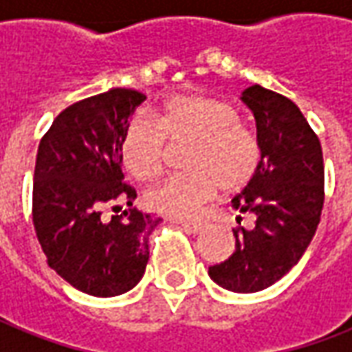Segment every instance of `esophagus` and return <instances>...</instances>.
Returning a JSON list of instances; mask_svg holds the SVG:
<instances>
[{
    "instance_id": "obj_1",
    "label": "esophagus",
    "mask_w": 352,
    "mask_h": 352,
    "mask_svg": "<svg viewBox=\"0 0 352 352\" xmlns=\"http://www.w3.org/2000/svg\"><path fill=\"white\" fill-rule=\"evenodd\" d=\"M175 223H179V226L183 227L185 231H188V233H198V231H202V227H204L202 221H175Z\"/></svg>"
}]
</instances>
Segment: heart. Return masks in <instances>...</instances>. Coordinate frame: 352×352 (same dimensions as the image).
<instances>
[{"instance_id":"b5f03b06","label":"heart","mask_w":352,"mask_h":352,"mask_svg":"<svg viewBox=\"0 0 352 352\" xmlns=\"http://www.w3.org/2000/svg\"><path fill=\"white\" fill-rule=\"evenodd\" d=\"M166 140H192V146L185 162L190 171L167 177L146 192V206L164 216H195L219 186L227 192L243 188L260 166L256 135L239 121L235 106L212 96H175L157 109L156 121L131 119L121 138L126 169L142 181L156 177L166 164Z\"/></svg>"}]
</instances>
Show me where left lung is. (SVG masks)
<instances>
[{"label":"left lung","mask_w":352,"mask_h":352,"mask_svg":"<svg viewBox=\"0 0 352 352\" xmlns=\"http://www.w3.org/2000/svg\"><path fill=\"white\" fill-rule=\"evenodd\" d=\"M241 100L256 121L260 166L231 204L254 217V226L233 229L235 252L208 274L227 291L256 293L285 276L316 233L324 157L316 133L289 98L254 85Z\"/></svg>","instance_id":"8db88e82"}]
</instances>
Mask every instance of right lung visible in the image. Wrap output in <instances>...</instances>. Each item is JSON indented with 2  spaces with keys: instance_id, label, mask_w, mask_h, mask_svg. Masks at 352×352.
Segmentation results:
<instances>
[{
  "instance_id": "obj_1",
  "label": "right lung",
  "mask_w": 352,
  "mask_h": 352,
  "mask_svg": "<svg viewBox=\"0 0 352 352\" xmlns=\"http://www.w3.org/2000/svg\"><path fill=\"white\" fill-rule=\"evenodd\" d=\"M146 100L111 88L63 109L38 146L32 221L47 266L92 296H117L144 276L148 239L160 217L142 214L125 183L121 138L129 117ZM126 204L129 210L107 218Z\"/></svg>"
}]
</instances>
